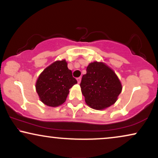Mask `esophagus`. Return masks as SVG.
<instances>
[{
	"label": "esophagus",
	"mask_w": 158,
	"mask_h": 158,
	"mask_svg": "<svg viewBox=\"0 0 158 158\" xmlns=\"http://www.w3.org/2000/svg\"><path fill=\"white\" fill-rule=\"evenodd\" d=\"M77 83H78V84L81 83V77H77Z\"/></svg>",
	"instance_id": "1"
}]
</instances>
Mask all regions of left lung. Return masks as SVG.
I'll list each match as a JSON object with an SVG mask.
<instances>
[{
	"label": "left lung",
	"instance_id": "1",
	"mask_svg": "<svg viewBox=\"0 0 158 158\" xmlns=\"http://www.w3.org/2000/svg\"><path fill=\"white\" fill-rule=\"evenodd\" d=\"M80 85L86 104L96 110H103L114 104L122 90L114 71L97 61L88 64Z\"/></svg>",
	"mask_w": 158,
	"mask_h": 158
}]
</instances>
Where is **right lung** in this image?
<instances>
[{"instance_id":"add662e5","label":"right lung","mask_w":158,"mask_h":158,"mask_svg":"<svg viewBox=\"0 0 158 158\" xmlns=\"http://www.w3.org/2000/svg\"><path fill=\"white\" fill-rule=\"evenodd\" d=\"M77 83L72 71L68 68L66 60H57L40 75L36 82V90L44 104L57 107L64 103L69 89Z\"/></svg>"}]
</instances>
